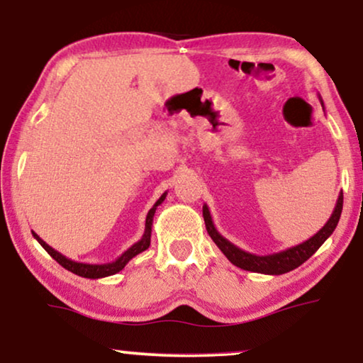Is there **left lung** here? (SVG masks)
Instances as JSON below:
<instances>
[{"mask_svg": "<svg viewBox=\"0 0 363 363\" xmlns=\"http://www.w3.org/2000/svg\"><path fill=\"white\" fill-rule=\"evenodd\" d=\"M322 102V99H320ZM342 205H344V195L337 198L335 208L332 211L329 221L325 223L324 226L320 228L319 231L315 233L314 236L309 238V240L301 242V245L287 247L284 251L274 252V255H266V256H257L251 255L236 245H233L231 241H228L225 236H221L218 230L213 225V218L210 215V210H208L206 205H203V218H205V225L208 235L211 236V240L215 241V245L220 247L223 255H225L228 259H230L233 264L241 267L245 271L251 272H259V274H271V276H279L286 274L296 267H299L302 262H306L309 257L314 255V252L319 250V247L324 245L327 238H329L334 230L337 228V223L340 220L342 213Z\"/></svg>", "mask_w": 363, "mask_h": 363, "instance_id": "8db88e82", "label": "left lung"}]
</instances>
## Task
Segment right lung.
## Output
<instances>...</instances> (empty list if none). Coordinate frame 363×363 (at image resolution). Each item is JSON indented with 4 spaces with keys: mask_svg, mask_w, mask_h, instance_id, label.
Segmentation results:
<instances>
[{
    "mask_svg": "<svg viewBox=\"0 0 363 363\" xmlns=\"http://www.w3.org/2000/svg\"><path fill=\"white\" fill-rule=\"evenodd\" d=\"M165 198H167V191L163 193L160 198H158L155 205L150 208V211H148L147 220H145V233H143V236L140 238V240H138L135 245H132L130 247H128L125 252H122V255L118 256L116 261H112V262H104V264H89V262L72 261V259H69V257H66L64 255H61V252H59V251L54 250V247L49 246L46 241H43L41 238L36 235V233H34V231H31V233H33V236L38 240L39 245H41L44 250L48 251V255H51L52 259H56L59 264H61L62 267H66L67 271H71V272H74V274H77V276H81V277H87V279H101V277H107V276L117 274L118 271H122L123 267H125V264L132 259V257H135L137 255H140L142 251L148 250V246H150L153 216H155L157 206L162 205Z\"/></svg>",
    "mask_w": 363,
    "mask_h": 363,
    "instance_id": "obj_1",
    "label": "right lung"
}]
</instances>
